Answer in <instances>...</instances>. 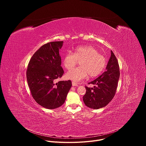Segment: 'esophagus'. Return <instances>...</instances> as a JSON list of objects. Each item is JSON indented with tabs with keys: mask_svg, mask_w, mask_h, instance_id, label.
Returning <instances> with one entry per match:
<instances>
[{
	"mask_svg": "<svg viewBox=\"0 0 146 146\" xmlns=\"http://www.w3.org/2000/svg\"><path fill=\"white\" fill-rule=\"evenodd\" d=\"M72 86H73V87H76V86H78V84H77L76 82L73 81V82H72Z\"/></svg>",
	"mask_w": 146,
	"mask_h": 146,
	"instance_id": "obj_1",
	"label": "esophagus"
}]
</instances>
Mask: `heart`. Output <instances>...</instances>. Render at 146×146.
Listing matches in <instances>:
<instances>
[{
  "label": "heart",
  "mask_w": 146,
  "mask_h": 146,
  "mask_svg": "<svg viewBox=\"0 0 146 146\" xmlns=\"http://www.w3.org/2000/svg\"><path fill=\"white\" fill-rule=\"evenodd\" d=\"M78 61H80V66L74 69ZM63 64L69 70L66 77L75 82L85 78L88 74L90 77H96L102 73L106 65V60L98 50L91 46H81L76 47L73 54L69 51L64 56Z\"/></svg>",
  "instance_id": "heart-1"
}]
</instances>
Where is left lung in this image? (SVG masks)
<instances>
[{
    "label": "left lung",
    "mask_w": 146,
    "mask_h": 146,
    "mask_svg": "<svg viewBox=\"0 0 146 146\" xmlns=\"http://www.w3.org/2000/svg\"><path fill=\"white\" fill-rule=\"evenodd\" d=\"M119 68L117 59L111 51V56L106 70L89 84L96 85L94 88L86 86V93L83 96L85 105L91 109H98L108 105L114 98L119 78Z\"/></svg>",
    "instance_id": "1"
}]
</instances>
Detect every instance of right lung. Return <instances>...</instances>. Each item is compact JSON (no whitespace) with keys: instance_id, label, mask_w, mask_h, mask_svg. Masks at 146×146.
<instances>
[{"instance_id":"1","label":"right lung","mask_w":146,"mask_h":146,"mask_svg":"<svg viewBox=\"0 0 146 146\" xmlns=\"http://www.w3.org/2000/svg\"><path fill=\"white\" fill-rule=\"evenodd\" d=\"M63 43L52 41L41 46L31 58L27 70L32 97L38 105L48 109L63 105L72 85L70 80L55 82L64 73L59 55Z\"/></svg>"}]
</instances>
